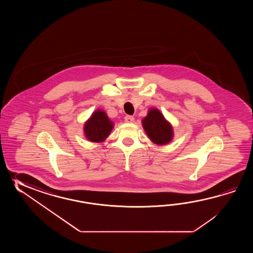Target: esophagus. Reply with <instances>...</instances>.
Returning a JSON list of instances; mask_svg holds the SVG:
<instances>
[{
  "instance_id": "obj_1",
  "label": "esophagus",
  "mask_w": 253,
  "mask_h": 253,
  "mask_svg": "<svg viewBox=\"0 0 253 253\" xmlns=\"http://www.w3.org/2000/svg\"><path fill=\"white\" fill-rule=\"evenodd\" d=\"M134 117H132V116H126L125 117V121L126 122V123H133L134 122Z\"/></svg>"
}]
</instances>
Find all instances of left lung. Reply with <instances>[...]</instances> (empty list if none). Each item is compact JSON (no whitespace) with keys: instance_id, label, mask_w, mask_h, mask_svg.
Listing matches in <instances>:
<instances>
[{"instance_id":"1","label":"left lung","mask_w":253,"mask_h":253,"mask_svg":"<svg viewBox=\"0 0 253 253\" xmlns=\"http://www.w3.org/2000/svg\"><path fill=\"white\" fill-rule=\"evenodd\" d=\"M145 132L154 143L165 145L172 140V128L157 109H152L143 120Z\"/></svg>"}]
</instances>
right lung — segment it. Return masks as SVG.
I'll list each match as a JSON object with an SVG mask.
<instances>
[{
    "label": "right lung",
    "mask_w": 253,
    "mask_h": 253,
    "mask_svg": "<svg viewBox=\"0 0 253 253\" xmlns=\"http://www.w3.org/2000/svg\"><path fill=\"white\" fill-rule=\"evenodd\" d=\"M113 127V123L102 110L93 114L84 127L86 137L91 142H101L106 139Z\"/></svg>",
    "instance_id": "obj_1"
}]
</instances>
